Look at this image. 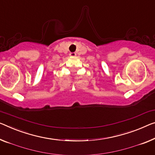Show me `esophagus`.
<instances>
[{
    "label": "esophagus",
    "mask_w": 155,
    "mask_h": 155,
    "mask_svg": "<svg viewBox=\"0 0 155 155\" xmlns=\"http://www.w3.org/2000/svg\"><path fill=\"white\" fill-rule=\"evenodd\" d=\"M70 55L71 57H75L76 55H77V54H76V53H70Z\"/></svg>",
    "instance_id": "esophagus-1"
}]
</instances>
